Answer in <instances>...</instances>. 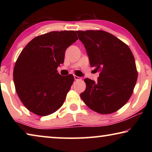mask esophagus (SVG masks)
I'll return each instance as SVG.
<instances>
[{
	"label": "esophagus",
	"mask_w": 152,
	"mask_h": 152,
	"mask_svg": "<svg viewBox=\"0 0 152 152\" xmlns=\"http://www.w3.org/2000/svg\"><path fill=\"white\" fill-rule=\"evenodd\" d=\"M74 80H82L81 77L77 76H76V75L74 76Z\"/></svg>",
	"instance_id": "obj_1"
}]
</instances>
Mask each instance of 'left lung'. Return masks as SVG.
<instances>
[{"instance_id":"left-lung-1","label":"left lung","mask_w":152,"mask_h":152,"mask_svg":"<svg viewBox=\"0 0 152 152\" xmlns=\"http://www.w3.org/2000/svg\"><path fill=\"white\" fill-rule=\"evenodd\" d=\"M91 67L100 72L97 82L85 78L80 97L90 109L101 114L120 109L132 96L137 79L135 61L129 48L104 31H77Z\"/></svg>"}]
</instances>
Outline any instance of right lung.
Returning a JSON list of instances; mask_svg holds the SVG:
<instances>
[{"mask_svg": "<svg viewBox=\"0 0 152 152\" xmlns=\"http://www.w3.org/2000/svg\"><path fill=\"white\" fill-rule=\"evenodd\" d=\"M78 39L74 31H51L35 37L22 50L13 80L20 101L31 112L47 116L62 106L74 78L61 76L57 68Z\"/></svg>", "mask_w": 152, "mask_h": 152, "instance_id": "right-lung-1", "label": "right lung"}]
</instances>
